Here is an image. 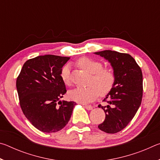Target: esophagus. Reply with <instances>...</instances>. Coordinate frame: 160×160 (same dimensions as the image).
Instances as JSON below:
<instances>
[{
  "label": "esophagus",
  "instance_id": "esophagus-1",
  "mask_svg": "<svg viewBox=\"0 0 160 160\" xmlns=\"http://www.w3.org/2000/svg\"><path fill=\"white\" fill-rule=\"evenodd\" d=\"M85 109L88 110H92L93 109L92 106H91V105H85Z\"/></svg>",
  "mask_w": 160,
  "mask_h": 160
}]
</instances>
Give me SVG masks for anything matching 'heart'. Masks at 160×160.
<instances>
[{"instance_id":"1","label":"heart","mask_w":160,"mask_h":160,"mask_svg":"<svg viewBox=\"0 0 160 160\" xmlns=\"http://www.w3.org/2000/svg\"><path fill=\"white\" fill-rule=\"evenodd\" d=\"M78 63L83 70L92 74L90 81V86L86 88H77L70 90L68 96L71 99L80 103L93 101L100 93L106 95L112 90L116 81V74L112 68H103L101 62L88 57L80 58ZM61 78L66 85L70 84V66L67 64L61 71Z\"/></svg>"}]
</instances>
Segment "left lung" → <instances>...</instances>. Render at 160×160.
I'll return each instance as SVG.
<instances>
[{"mask_svg":"<svg viewBox=\"0 0 160 160\" xmlns=\"http://www.w3.org/2000/svg\"><path fill=\"white\" fill-rule=\"evenodd\" d=\"M109 62L116 74V81L104 101L99 104L106 117L98 128L107 133L121 131L131 122L141 104L142 73L135 59L128 53L105 50L94 53Z\"/></svg>","mask_w":160,"mask_h":160,"instance_id":"obj_1","label":"left lung"}]
</instances>
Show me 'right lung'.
I'll list each match as a JSON object with an SVG mask.
<instances>
[{
    "label": "right lung",
    "mask_w": 160,
    "mask_h": 160,
    "mask_svg": "<svg viewBox=\"0 0 160 160\" xmlns=\"http://www.w3.org/2000/svg\"><path fill=\"white\" fill-rule=\"evenodd\" d=\"M70 57L39 56L24 63L16 81L24 115L35 128L44 132L63 128L76 104L61 101L66 93L61 71Z\"/></svg>",
    "instance_id": "add662e5"
}]
</instances>
